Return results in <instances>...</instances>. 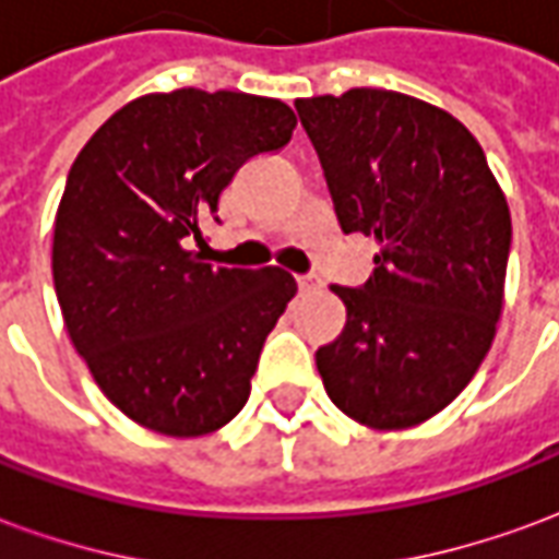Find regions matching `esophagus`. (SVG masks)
<instances>
[{
	"label": "esophagus",
	"instance_id": "1",
	"mask_svg": "<svg viewBox=\"0 0 559 559\" xmlns=\"http://www.w3.org/2000/svg\"><path fill=\"white\" fill-rule=\"evenodd\" d=\"M296 284H299V290L302 293H311L320 287V278H317V275H296Z\"/></svg>",
	"mask_w": 559,
	"mask_h": 559
}]
</instances>
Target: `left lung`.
Wrapping results in <instances>:
<instances>
[{
    "label": "left lung",
    "instance_id": "left-lung-1",
    "mask_svg": "<svg viewBox=\"0 0 559 559\" xmlns=\"http://www.w3.org/2000/svg\"><path fill=\"white\" fill-rule=\"evenodd\" d=\"M344 233L380 242L317 371L341 413L380 431L431 419L491 350L512 218L485 152L433 104L386 90L296 102Z\"/></svg>",
    "mask_w": 559,
    "mask_h": 559
}]
</instances>
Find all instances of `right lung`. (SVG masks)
Masks as SVG:
<instances>
[{
    "mask_svg": "<svg viewBox=\"0 0 559 559\" xmlns=\"http://www.w3.org/2000/svg\"><path fill=\"white\" fill-rule=\"evenodd\" d=\"M278 98L176 90L104 122L68 173L53 284L71 344L128 419L200 437L242 411L263 341L296 296L284 269L191 251L245 160L287 146Z\"/></svg>",
    "mask_w": 559,
    "mask_h": 559,
    "instance_id": "add662e5",
    "label": "right lung"
}]
</instances>
